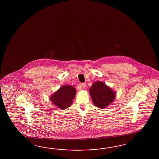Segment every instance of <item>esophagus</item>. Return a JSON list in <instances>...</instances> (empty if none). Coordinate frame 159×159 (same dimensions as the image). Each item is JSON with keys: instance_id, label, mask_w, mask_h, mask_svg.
Returning a JSON list of instances; mask_svg holds the SVG:
<instances>
[{"instance_id": "1", "label": "esophagus", "mask_w": 159, "mask_h": 159, "mask_svg": "<svg viewBox=\"0 0 159 159\" xmlns=\"http://www.w3.org/2000/svg\"><path fill=\"white\" fill-rule=\"evenodd\" d=\"M80 90L82 88H84L86 87V84L85 83H81L80 84Z\"/></svg>"}]
</instances>
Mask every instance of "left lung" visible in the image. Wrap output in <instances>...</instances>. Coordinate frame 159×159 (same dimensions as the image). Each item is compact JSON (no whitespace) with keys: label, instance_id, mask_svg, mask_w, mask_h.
I'll return each mask as SVG.
<instances>
[{"label":"left lung","instance_id":"left-lung-1","mask_svg":"<svg viewBox=\"0 0 159 159\" xmlns=\"http://www.w3.org/2000/svg\"><path fill=\"white\" fill-rule=\"evenodd\" d=\"M89 92L94 105L99 108L107 107L114 102L116 94V91L102 81L94 82Z\"/></svg>","mask_w":159,"mask_h":159}]
</instances>
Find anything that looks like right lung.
Instances as JSON below:
<instances>
[{
  "instance_id": "add662e5",
  "label": "right lung",
  "mask_w": 159,
  "mask_h": 159,
  "mask_svg": "<svg viewBox=\"0 0 159 159\" xmlns=\"http://www.w3.org/2000/svg\"><path fill=\"white\" fill-rule=\"evenodd\" d=\"M76 95V90L73 86L64 85L50 97L53 105L61 110L70 107Z\"/></svg>"
}]
</instances>
